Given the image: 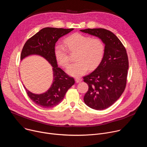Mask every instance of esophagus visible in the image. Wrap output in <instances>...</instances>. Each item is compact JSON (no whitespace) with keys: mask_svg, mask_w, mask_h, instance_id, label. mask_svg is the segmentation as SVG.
Segmentation results:
<instances>
[{"mask_svg":"<svg viewBox=\"0 0 147 147\" xmlns=\"http://www.w3.org/2000/svg\"><path fill=\"white\" fill-rule=\"evenodd\" d=\"M75 80H76V82H77V83H78V82H80L81 81V78H78V77H76V78H75Z\"/></svg>","mask_w":147,"mask_h":147,"instance_id":"1","label":"esophagus"}]
</instances>
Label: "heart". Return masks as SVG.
I'll return each mask as SVG.
<instances>
[{
	"label": "heart",
	"mask_w": 147,
	"mask_h": 147,
	"mask_svg": "<svg viewBox=\"0 0 147 147\" xmlns=\"http://www.w3.org/2000/svg\"><path fill=\"white\" fill-rule=\"evenodd\" d=\"M64 42L65 46L60 43L55 44L54 53L59 63L66 67L69 63L67 49L71 52H77V61L67 68V72L71 76H81L87 71L88 68L90 70L95 69L103 58L105 47L100 38H92L87 35L75 33L67 37Z\"/></svg>",
	"instance_id": "obj_1"
}]
</instances>
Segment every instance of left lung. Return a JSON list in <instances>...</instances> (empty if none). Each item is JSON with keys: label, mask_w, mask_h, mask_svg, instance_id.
<instances>
[{"label": "left lung", "mask_w": 147, "mask_h": 147, "mask_svg": "<svg viewBox=\"0 0 147 147\" xmlns=\"http://www.w3.org/2000/svg\"><path fill=\"white\" fill-rule=\"evenodd\" d=\"M80 31L102 39L105 51L98 67L83 77L88 85L84 97L88 107L95 110L105 109L120 97L127 83L129 60L125 48L111 31L104 28L81 30Z\"/></svg>", "instance_id": "1"}]
</instances>
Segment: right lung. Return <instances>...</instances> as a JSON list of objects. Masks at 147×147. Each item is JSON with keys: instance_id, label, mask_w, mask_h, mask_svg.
Here are the masks:
<instances>
[{"instance_id": "right-lung-1", "label": "right lung", "mask_w": 147, "mask_h": 147, "mask_svg": "<svg viewBox=\"0 0 147 147\" xmlns=\"http://www.w3.org/2000/svg\"><path fill=\"white\" fill-rule=\"evenodd\" d=\"M73 30L44 28L28 39L23 47L21 60L30 55H37L44 57L53 67V81L47 92L35 94L24 86L30 98L40 107L50 108L57 105L64 98L67 90L75 83L73 77L58 67L54 53V47L58 39Z\"/></svg>"}]
</instances>
